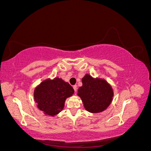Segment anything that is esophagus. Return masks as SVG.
<instances>
[{"mask_svg": "<svg viewBox=\"0 0 151 151\" xmlns=\"http://www.w3.org/2000/svg\"><path fill=\"white\" fill-rule=\"evenodd\" d=\"M73 88H74V91H75V93H76V92H77V85H74V86H73Z\"/></svg>", "mask_w": 151, "mask_h": 151, "instance_id": "34e87169", "label": "esophagus"}]
</instances>
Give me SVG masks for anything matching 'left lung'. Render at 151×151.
<instances>
[{
  "instance_id": "8db88e82",
  "label": "left lung",
  "mask_w": 151,
  "mask_h": 151,
  "mask_svg": "<svg viewBox=\"0 0 151 151\" xmlns=\"http://www.w3.org/2000/svg\"><path fill=\"white\" fill-rule=\"evenodd\" d=\"M77 95L81 98L86 110L92 113L104 111L113 101V89L108 82L101 78H94L86 74L82 79Z\"/></svg>"
}]
</instances>
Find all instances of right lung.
<instances>
[{"mask_svg": "<svg viewBox=\"0 0 151 151\" xmlns=\"http://www.w3.org/2000/svg\"><path fill=\"white\" fill-rule=\"evenodd\" d=\"M74 93L72 87L59 77L43 80L34 90L37 107L45 115L55 116L64 108L67 98Z\"/></svg>", "mask_w": 151, "mask_h": 151, "instance_id": "1", "label": "right lung"}]
</instances>
